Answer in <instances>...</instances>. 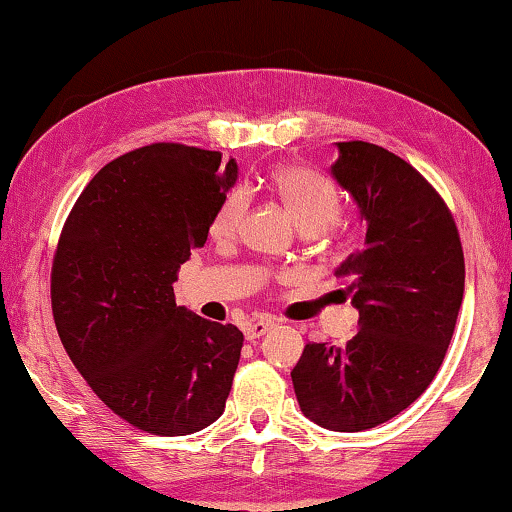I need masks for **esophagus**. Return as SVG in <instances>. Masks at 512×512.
Segmentation results:
<instances>
[{"instance_id": "1", "label": "esophagus", "mask_w": 512, "mask_h": 512, "mask_svg": "<svg viewBox=\"0 0 512 512\" xmlns=\"http://www.w3.org/2000/svg\"><path fill=\"white\" fill-rule=\"evenodd\" d=\"M275 326H277V319L270 317V314H263V317H256V319L249 321L247 328H244V335H247V340H256Z\"/></svg>"}]
</instances>
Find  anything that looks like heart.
Here are the masks:
<instances>
[{"label": "heart", "instance_id": "1", "mask_svg": "<svg viewBox=\"0 0 512 512\" xmlns=\"http://www.w3.org/2000/svg\"><path fill=\"white\" fill-rule=\"evenodd\" d=\"M272 188H275L284 205L289 207L293 219L305 233H321V230L331 228L340 219L342 198L335 184L324 174L307 170V167H279L272 174ZM247 191L235 188L221 205L216 207L212 219V235L219 240H226L240 228V221L247 212Z\"/></svg>", "mask_w": 512, "mask_h": 512}]
</instances>
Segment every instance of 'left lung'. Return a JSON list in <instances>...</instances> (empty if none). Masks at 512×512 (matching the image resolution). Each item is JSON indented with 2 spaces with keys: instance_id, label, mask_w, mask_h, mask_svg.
Instances as JSON below:
<instances>
[{
  "instance_id": "obj_1",
  "label": "left lung",
  "mask_w": 512,
  "mask_h": 512,
  "mask_svg": "<svg viewBox=\"0 0 512 512\" xmlns=\"http://www.w3.org/2000/svg\"><path fill=\"white\" fill-rule=\"evenodd\" d=\"M331 174L368 226L366 247L335 268L359 333L305 345L291 380L305 417L354 433L389 422L436 377L464 300V249L445 200L391 151L338 142Z\"/></svg>"
}]
</instances>
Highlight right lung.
I'll use <instances>...</instances> for the list:
<instances>
[{
  "instance_id": "add662e5",
  "label": "right lung",
  "mask_w": 512,
  "mask_h": 512,
  "mask_svg": "<svg viewBox=\"0 0 512 512\" xmlns=\"http://www.w3.org/2000/svg\"><path fill=\"white\" fill-rule=\"evenodd\" d=\"M237 179L219 151L160 142L111 160L74 202L51 270L58 335L111 412L156 436L221 417L244 335L174 300Z\"/></svg>"
}]
</instances>
